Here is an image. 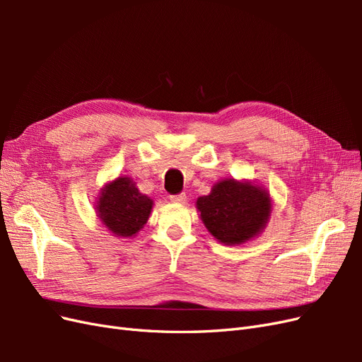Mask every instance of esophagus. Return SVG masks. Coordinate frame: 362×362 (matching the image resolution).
<instances>
[{
  "label": "esophagus",
  "mask_w": 362,
  "mask_h": 362,
  "mask_svg": "<svg viewBox=\"0 0 362 362\" xmlns=\"http://www.w3.org/2000/svg\"><path fill=\"white\" fill-rule=\"evenodd\" d=\"M185 201H187V196H185V193L170 196V202H173V204H184Z\"/></svg>",
  "instance_id": "esophagus-1"
}]
</instances>
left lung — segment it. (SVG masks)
<instances>
[{
    "mask_svg": "<svg viewBox=\"0 0 362 362\" xmlns=\"http://www.w3.org/2000/svg\"><path fill=\"white\" fill-rule=\"evenodd\" d=\"M201 218L214 238L223 245H243L264 229L270 213V194L250 181L226 178L211 193L196 201Z\"/></svg>",
    "mask_w": 362,
    "mask_h": 362,
    "instance_id": "1",
    "label": "left lung"
}]
</instances>
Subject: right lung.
I'll use <instances>...</instances> for the list:
<instances>
[{
  "instance_id": "1",
  "label": "right lung",
  "mask_w": 362,
  "mask_h": 362,
  "mask_svg": "<svg viewBox=\"0 0 362 362\" xmlns=\"http://www.w3.org/2000/svg\"><path fill=\"white\" fill-rule=\"evenodd\" d=\"M154 201L140 193L128 177L105 184L96 201V216L116 237H134L148 222Z\"/></svg>"
}]
</instances>
